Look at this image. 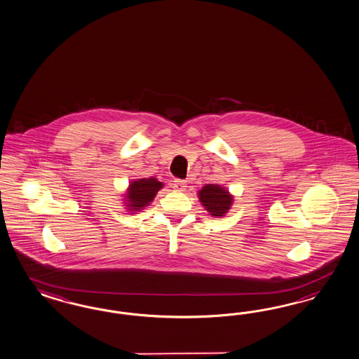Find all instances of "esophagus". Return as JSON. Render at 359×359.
Returning a JSON list of instances; mask_svg holds the SVG:
<instances>
[{"label":"esophagus","instance_id":"esophagus-1","mask_svg":"<svg viewBox=\"0 0 359 359\" xmlns=\"http://www.w3.org/2000/svg\"><path fill=\"white\" fill-rule=\"evenodd\" d=\"M172 188L175 189V191H179V192L184 191V189L187 188L186 180H180V179H176V180H173Z\"/></svg>","mask_w":359,"mask_h":359}]
</instances>
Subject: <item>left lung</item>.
<instances>
[{
  "instance_id": "1",
  "label": "left lung",
  "mask_w": 359,
  "mask_h": 359,
  "mask_svg": "<svg viewBox=\"0 0 359 359\" xmlns=\"http://www.w3.org/2000/svg\"><path fill=\"white\" fill-rule=\"evenodd\" d=\"M198 198L201 205L213 217H223L233 204V195L219 184H205L198 191Z\"/></svg>"
}]
</instances>
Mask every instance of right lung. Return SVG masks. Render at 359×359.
<instances>
[{
    "label": "right lung",
    "mask_w": 359,
    "mask_h": 359,
    "mask_svg": "<svg viewBox=\"0 0 359 359\" xmlns=\"http://www.w3.org/2000/svg\"><path fill=\"white\" fill-rule=\"evenodd\" d=\"M164 184L156 177L134 179L130 182L123 196L124 207L128 213H136L144 210L152 203Z\"/></svg>",
    "instance_id": "1"
}]
</instances>
